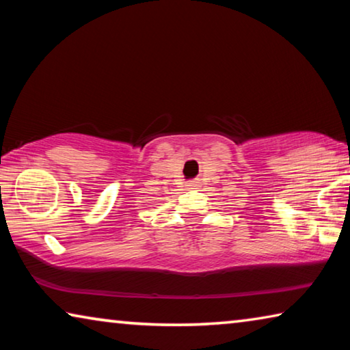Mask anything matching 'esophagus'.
I'll return each instance as SVG.
<instances>
[{
    "label": "esophagus",
    "mask_w": 350,
    "mask_h": 350,
    "mask_svg": "<svg viewBox=\"0 0 350 350\" xmlns=\"http://www.w3.org/2000/svg\"><path fill=\"white\" fill-rule=\"evenodd\" d=\"M196 185H198V182H194V180H189V182H188V187H189V188H194Z\"/></svg>",
    "instance_id": "esophagus-1"
}]
</instances>
